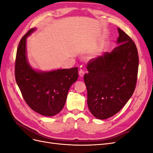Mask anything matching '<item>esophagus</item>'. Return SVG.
I'll return each instance as SVG.
<instances>
[{
	"label": "esophagus",
	"mask_w": 153,
	"mask_h": 153,
	"mask_svg": "<svg viewBox=\"0 0 153 153\" xmlns=\"http://www.w3.org/2000/svg\"><path fill=\"white\" fill-rule=\"evenodd\" d=\"M84 74H85V71H84V69H80V70L79 71V75H80V76H81V77L84 76Z\"/></svg>",
	"instance_id": "esophagus-1"
}]
</instances>
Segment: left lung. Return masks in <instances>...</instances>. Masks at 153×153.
<instances>
[{
	"instance_id": "8db88e82",
	"label": "left lung",
	"mask_w": 153,
	"mask_h": 153,
	"mask_svg": "<svg viewBox=\"0 0 153 153\" xmlns=\"http://www.w3.org/2000/svg\"><path fill=\"white\" fill-rule=\"evenodd\" d=\"M118 29L119 36L112 52L91 59L87 64L84 80L87 90V105L99 119L113 116L121 110L135 89L138 50L127 34Z\"/></svg>"
}]
</instances>
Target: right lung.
I'll return each instance as SVG.
<instances>
[{
    "instance_id": "add662e5",
    "label": "right lung",
    "mask_w": 153,
    "mask_h": 153,
    "mask_svg": "<svg viewBox=\"0 0 153 153\" xmlns=\"http://www.w3.org/2000/svg\"><path fill=\"white\" fill-rule=\"evenodd\" d=\"M34 30L30 29L22 37L17 48L15 75L23 98L29 107L45 116H53L63 108L68 91L78 78V68L50 72L32 69L26 56V38Z\"/></svg>"
}]
</instances>
